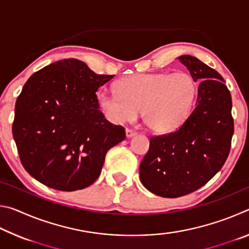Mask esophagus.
<instances>
[{"label": "esophagus", "mask_w": 249, "mask_h": 249, "mask_svg": "<svg viewBox=\"0 0 249 249\" xmlns=\"http://www.w3.org/2000/svg\"><path fill=\"white\" fill-rule=\"evenodd\" d=\"M125 132H126V137H127V138L133 137V136H135V135H136V132H135V130L129 129V128H126Z\"/></svg>", "instance_id": "obj_1"}]
</instances>
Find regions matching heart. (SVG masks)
<instances>
[{"instance_id":"b5f03b06","label":"heart","mask_w":249,"mask_h":249,"mask_svg":"<svg viewBox=\"0 0 249 249\" xmlns=\"http://www.w3.org/2000/svg\"><path fill=\"white\" fill-rule=\"evenodd\" d=\"M115 92L101 91L98 104L113 124L142 119L156 133H169L182 125L195 107L197 84L184 71L135 73L117 80Z\"/></svg>"}]
</instances>
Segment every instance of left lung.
Wrapping results in <instances>:
<instances>
[{
	"label": "left lung",
	"mask_w": 249,
	"mask_h": 249,
	"mask_svg": "<svg viewBox=\"0 0 249 249\" xmlns=\"http://www.w3.org/2000/svg\"><path fill=\"white\" fill-rule=\"evenodd\" d=\"M178 59L201 82L196 107L175 132L150 137L140 166L142 185L162 197L189 195L212 179L226 161L234 134L231 98L222 75L196 57Z\"/></svg>",
	"instance_id": "8db88e82"
}]
</instances>
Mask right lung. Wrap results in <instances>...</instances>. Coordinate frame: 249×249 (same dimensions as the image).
Listing matches in <instances>:
<instances>
[{"instance_id":"obj_1","label":"right lung","mask_w":249,"mask_h":249,"mask_svg":"<svg viewBox=\"0 0 249 249\" xmlns=\"http://www.w3.org/2000/svg\"><path fill=\"white\" fill-rule=\"evenodd\" d=\"M113 78L73 58L31 75L16 101L12 129L33 178L59 191L81 190L99 178L107 150L125 140L124 127L105 119L95 94Z\"/></svg>"}]
</instances>
